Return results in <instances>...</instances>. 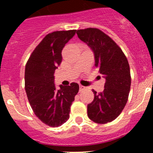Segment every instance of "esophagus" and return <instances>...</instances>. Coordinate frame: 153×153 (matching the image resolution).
Instances as JSON below:
<instances>
[{"label": "esophagus", "mask_w": 153, "mask_h": 153, "mask_svg": "<svg viewBox=\"0 0 153 153\" xmlns=\"http://www.w3.org/2000/svg\"><path fill=\"white\" fill-rule=\"evenodd\" d=\"M86 89V86H82V85H79V91H83Z\"/></svg>", "instance_id": "34e87169"}]
</instances>
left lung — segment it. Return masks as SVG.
Masks as SVG:
<instances>
[{
	"label": "left lung",
	"mask_w": 153,
	"mask_h": 153,
	"mask_svg": "<svg viewBox=\"0 0 153 153\" xmlns=\"http://www.w3.org/2000/svg\"><path fill=\"white\" fill-rule=\"evenodd\" d=\"M77 36L93 51L95 66L106 79L103 92L93 90L94 99L87 105L88 117L97 123L112 122L126 104L131 86L129 65L120 47L97 28L76 30Z\"/></svg>",
	"instance_id": "8db88e82"
}]
</instances>
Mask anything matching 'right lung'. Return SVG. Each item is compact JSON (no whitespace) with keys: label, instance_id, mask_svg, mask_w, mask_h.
Returning a JSON list of instances; mask_svg holds the SVG:
<instances>
[{"label":"right lung","instance_id":"1","mask_svg":"<svg viewBox=\"0 0 153 153\" xmlns=\"http://www.w3.org/2000/svg\"><path fill=\"white\" fill-rule=\"evenodd\" d=\"M76 30L48 33L31 53L25 67V90L33 113L41 122L57 127L70 118V106L79 85L54 84V72L62 62V50Z\"/></svg>","mask_w":153,"mask_h":153}]
</instances>
